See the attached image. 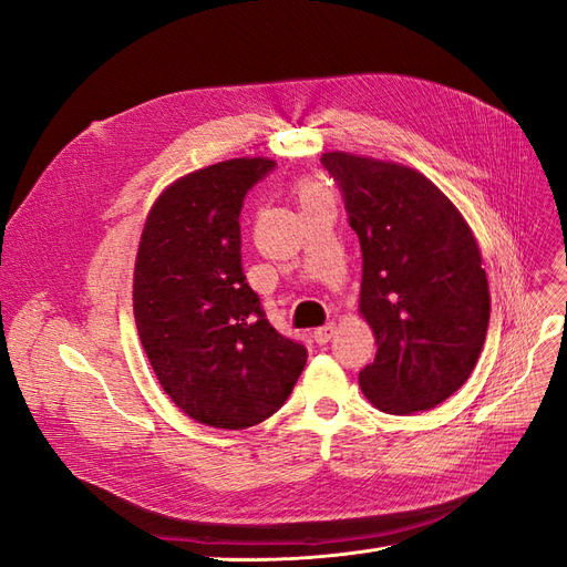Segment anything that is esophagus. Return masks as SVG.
I'll return each mask as SVG.
<instances>
[{"mask_svg":"<svg viewBox=\"0 0 567 567\" xmlns=\"http://www.w3.org/2000/svg\"><path fill=\"white\" fill-rule=\"evenodd\" d=\"M333 333H336V326L333 323H326V326H319V329H315V340L319 342V346H326V342H329L331 338H333Z\"/></svg>","mask_w":567,"mask_h":567,"instance_id":"esophagus-1","label":"esophagus"}]
</instances>
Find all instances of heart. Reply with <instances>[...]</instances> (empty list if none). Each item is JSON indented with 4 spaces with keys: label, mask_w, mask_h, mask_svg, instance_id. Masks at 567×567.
Returning <instances> with one entry per match:
<instances>
[{
    "label": "heart",
    "mask_w": 567,
    "mask_h": 567,
    "mask_svg": "<svg viewBox=\"0 0 567 567\" xmlns=\"http://www.w3.org/2000/svg\"><path fill=\"white\" fill-rule=\"evenodd\" d=\"M293 194L298 198L300 205H307V203H315V200H321L329 194H326V188L312 179V177H300L293 182Z\"/></svg>",
    "instance_id": "heart-1"
}]
</instances>
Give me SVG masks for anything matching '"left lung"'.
I'll list each match as a JSON object with an SVG mask.
<instances>
[{
  "mask_svg": "<svg viewBox=\"0 0 567 567\" xmlns=\"http://www.w3.org/2000/svg\"><path fill=\"white\" fill-rule=\"evenodd\" d=\"M321 161L362 248L359 315L379 348L359 388L385 414L433 409L468 381L485 346L489 288L475 236L414 167L346 151Z\"/></svg>",
  "mask_w": 567,
  "mask_h": 567,
  "instance_id": "8db88e82",
  "label": "left lung"
}]
</instances>
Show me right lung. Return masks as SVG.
Here are the masks:
<instances>
[{
	"label": "right lung",
	"mask_w": 567,
	"mask_h": 567,
	"mask_svg": "<svg viewBox=\"0 0 567 567\" xmlns=\"http://www.w3.org/2000/svg\"><path fill=\"white\" fill-rule=\"evenodd\" d=\"M269 158L194 169L153 200L134 262V321L158 383L196 423L244 431L288 400L307 348L265 319L241 269L248 188Z\"/></svg>",
	"instance_id": "right-lung-1"
}]
</instances>
